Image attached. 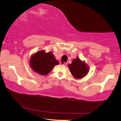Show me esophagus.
I'll use <instances>...</instances> for the list:
<instances>
[{"label": "esophagus", "mask_w": 121, "mask_h": 121, "mask_svg": "<svg viewBox=\"0 0 121 121\" xmlns=\"http://www.w3.org/2000/svg\"><path fill=\"white\" fill-rule=\"evenodd\" d=\"M60 64L63 65H66L67 64V63H63V62L61 61V63H60Z\"/></svg>", "instance_id": "34e87169"}]
</instances>
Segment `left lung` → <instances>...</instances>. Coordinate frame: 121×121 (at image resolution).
<instances>
[{"label": "left lung", "mask_w": 121, "mask_h": 121, "mask_svg": "<svg viewBox=\"0 0 121 121\" xmlns=\"http://www.w3.org/2000/svg\"><path fill=\"white\" fill-rule=\"evenodd\" d=\"M72 75L76 79H81L86 76L89 72V67L85 61H82L79 57L73 60L72 64L68 65Z\"/></svg>", "instance_id": "left-lung-1"}]
</instances>
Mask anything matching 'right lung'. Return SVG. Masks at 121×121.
I'll return each mask as SVG.
<instances>
[{
    "instance_id": "1",
    "label": "right lung",
    "mask_w": 121,
    "mask_h": 121,
    "mask_svg": "<svg viewBox=\"0 0 121 121\" xmlns=\"http://www.w3.org/2000/svg\"><path fill=\"white\" fill-rule=\"evenodd\" d=\"M29 64L35 72L41 75H46L55 65L59 64V62L56 59L52 52L46 53L45 50H42L32 55Z\"/></svg>"
}]
</instances>
